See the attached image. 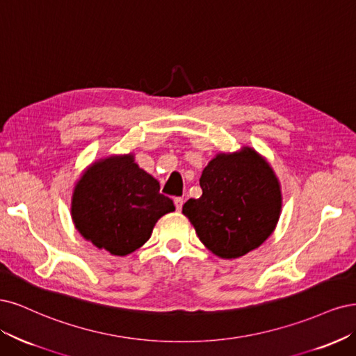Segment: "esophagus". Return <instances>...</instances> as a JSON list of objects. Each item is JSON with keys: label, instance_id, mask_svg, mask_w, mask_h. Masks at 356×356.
I'll return each instance as SVG.
<instances>
[{"label": "esophagus", "instance_id": "1", "mask_svg": "<svg viewBox=\"0 0 356 356\" xmlns=\"http://www.w3.org/2000/svg\"><path fill=\"white\" fill-rule=\"evenodd\" d=\"M175 205H176V210L180 211L183 205V198H175Z\"/></svg>", "mask_w": 356, "mask_h": 356}]
</instances>
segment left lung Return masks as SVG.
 Returning a JSON list of instances; mask_svg holds the SVG:
<instances>
[{
    "label": "left lung",
    "mask_w": 356,
    "mask_h": 356,
    "mask_svg": "<svg viewBox=\"0 0 356 356\" xmlns=\"http://www.w3.org/2000/svg\"><path fill=\"white\" fill-rule=\"evenodd\" d=\"M198 200L185 214L201 243L220 259H236L260 247L273 234L282 209L281 183L254 147L220 152L204 168Z\"/></svg>",
    "instance_id": "obj_1"
}]
</instances>
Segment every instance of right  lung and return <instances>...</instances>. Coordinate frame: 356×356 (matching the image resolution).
Wrapping results in <instances>:
<instances>
[{
  "label": "right lung",
  "mask_w": 356,
  "mask_h": 356,
  "mask_svg": "<svg viewBox=\"0 0 356 356\" xmlns=\"http://www.w3.org/2000/svg\"><path fill=\"white\" fill-rule=\"evenodd\" d=\"M175 204L159 183L134 163V154L90 164L75 181L71 217L84 239L113 256H127L151 238L155 223Z\"/></svg>",
  "instance_id": "add662e5"
}]
</instances>
